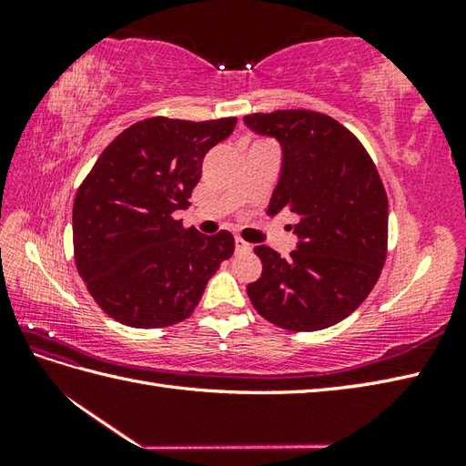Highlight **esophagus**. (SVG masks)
<instances>
[{
	"mask_svg": "<svg viewBox=\"0 0 466 466\" xmlns=\"http://www.w3.org/2000/svg\"><path fill=\"white\" fill-rule=\"evenodd\" d=\"M234 244H236V250H238V252H248V250L252 248V246H250L248 242H244V240L240 238V236H236Z\"/></svg>",
	"mask_w": 466,
	"mask_h": 466,
	"instance_id": "esophagus-1",
	"label": "esophagus"
}]
</instances>
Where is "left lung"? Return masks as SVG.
Returning <instances> with one entry per match:
<instances>
[{
    "instance_id": "1",
    "label": "left lung",
    "mask_w": 466,
    "mask_h": 466,
    "mask_svg": "<svg viewBox=\"0 0 466 466\" xmlns=\"http://www.w3.org/2000/svg\"><path fill=\"white\" fill-rule=\"evenodd\" d=\"M244 124L282 147L266 214H299L289 258L254 248L262 276L246 286L250 302L280 329H329L359 309L384 266L389 200L380 176L356 136L326 114L279 110L244 116Z\"/></svg>"
}]
</instances>
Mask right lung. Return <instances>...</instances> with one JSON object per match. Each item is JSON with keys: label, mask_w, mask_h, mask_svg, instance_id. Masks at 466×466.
<instances>
[{"label": "right lung", "mask_w": 466, "mask_h": 466, "mask_svg": "<svg viewBox=\"0 0 466 466\" xmlns=\"http://www.w3.org/2000/svg\"><path fill=\"white\" fill-rule=\"evenodd\" d=\"M210 122L147 117L97 157L74 200V258L97 306L134 329L186 320L208 280L234 252L230 232L184 228L202 160L234 132Z\"/></svg>", "instance_id": "right-lung-1"}]
</instances>
